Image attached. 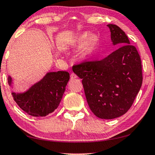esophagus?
<instances>
[{
	"label": "esophagus",
	"mask_w": 155,
	"mask_h": 155,
	"mask_svg": "<svg viewBox=\"0 0 155 155\" xmlns=\"http://www.w3.org/2000/svg\"><path fill=\"white\" fill-rule=\"evenodd\" d=\"M77 78V74H75L74 73L71 74V80H73V79H74V78Z\"/></svg>",
	"instance_id": "1"
}]
</instances>
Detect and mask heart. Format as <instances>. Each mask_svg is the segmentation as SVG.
Segmentation results:
<instances>
[{
  "label": "heart",
  "instance_id": "b5f03b06",
  "mask_svg": "<svg viewBox=\"0 0 155 155\" xmlns=\"http://www.w3.org/2000/svg\"><path fill=\"white\" fill-rule=\"evenodd\" d=\"M94 41V38H92V35L91 33H84L81 34L80 35L79 38L78 39L77 43L79 46H83L87 44L86 47H85V50H84V55H87L90 54V52L91 51V48H92V44H93Z\"/></svg>",
  "mask_w": 155,
  "mask_h": 155
}]
</instances>
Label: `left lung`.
Masks as SVG:
<instances>
[{"label":"left lung","mask_w":155,"mask_h":155,"mask_svg":"<svg viewBox=\"0 0 155 155\" xmlns=\"http://www.w3.org/2000/svg\"><path fill=\"white\" fill-rule=\"evenodd\" d=\"M114 45L121 46L100 61H83L72 70L82 78L92 112L101 119H114L128 111L143 82L141 60L124 32L108 24Z\"/></svg>","instance_id":"1"}]
</instances>
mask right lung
Here are the masks:
<instances>
[{
    "instance_id": "obj_1",
    "label": "right lung",
    "mask_w": 155,
    "mask_h": 155,
    "mask_svg": "<svg viewBox=\"0 0 155 155\" xmlns=\"http://www.w3.org/2000/svg\"><path fill=\"white\" fill-rule=\"evenodd\" d=\"M69 79L68 71L49 72L27 92L21 94L12 92V94L25 113L35 117L46 116L58 107ZM8 81L10 85L11 77H9Z\"/></svg>"
}]
</instances>
